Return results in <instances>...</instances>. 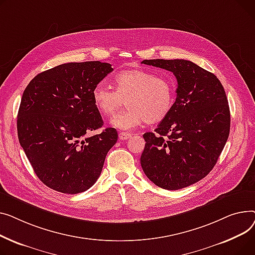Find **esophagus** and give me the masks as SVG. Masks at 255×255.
Here are the masks:
<instances>
[{
	"instance_id": "esophagus-1",
	"label": "esophagus",
	"mask_w": 255,
	"mask_h": 255,
	"mask_svg": "<svg viewBox=\"0 0 255 255\" xmlns=\"http://www.w3.org/2000/svg\"><path fill=\"white\" fill-rule=\"evenodd\" d=\"M118 137H119V139H121V140H128V139H129L131 137V133L123 131V132H121V133L118 134Z\"/></svg>"
}]
</instances>
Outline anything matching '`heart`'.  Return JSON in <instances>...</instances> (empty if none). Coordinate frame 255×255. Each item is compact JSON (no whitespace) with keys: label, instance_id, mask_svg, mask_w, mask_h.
<instances>
[{"label":"heart","instance_id":"b5f03b06","mask_svg":"<svg viewBox=\"0 0 255 255\" xmlns=\"http://www.w3.org/2000/svg\"><path fill=\"white\" fill-rule=\"evenodd\" d=\"M116 89L98 83L93 89V101L98 111L104 116H112L127 101L128 110L111 119V125L119 129L129 130L142 123H158L173 108L175 86L161 76H155L144 70H127L118 73L115 79Z\"/></svg>","mask_w":255,"mask_h":255}]
</instances>
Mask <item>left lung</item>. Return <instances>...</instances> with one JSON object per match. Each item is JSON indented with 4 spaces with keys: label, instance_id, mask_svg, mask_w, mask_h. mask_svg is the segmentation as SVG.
I'll return each instance as SVG.
<instances>
[{
    "label": "left lung",
    "instance_id": "1",
    "mask_svg": "<svg viewBox=\"0 0 255 255\" xmlns=\"http://www.w3.org/2000/svg\"><path fill=\"white\" fill-rule=\"evenodd\" d=\"M172 72L177 98L170 113L145 132L141 155L145 175L155 185L177 190L197 183L214 168L231 128L228 98L214 74L185 59H144Z\"/></svg>",
    "mask_w": 255,
    "mask_h": 255
}]
</instances>
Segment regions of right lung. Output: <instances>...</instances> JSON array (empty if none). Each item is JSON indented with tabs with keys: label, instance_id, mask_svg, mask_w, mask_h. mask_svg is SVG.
<instances>
[{
	"label": "right lung",
	"instance_id": "right-lung-1",
	"mask_svg": "<svg viewBox=\"0 0 255 255\" xmlns=\"http://www.w3.org/2000/svg\"><path fill=\"white\" fill-rule=\"evenodd\" d=\"M113 69L108 63L59 65L38 74L25 87L17 114V134L40 180L53 190L75 194L91 188L116 143L103 126L93 89Z\"/></svg>",
	"mask_w": 255,
	"mask_h": 255
}]
</instances>
